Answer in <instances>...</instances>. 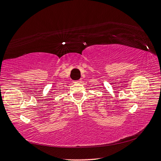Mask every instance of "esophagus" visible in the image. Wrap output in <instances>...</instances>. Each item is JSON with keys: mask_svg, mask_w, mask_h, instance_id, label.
<instances>
[{"mask_svg": "<svg viewBox=\"0 0 161 161\" xmlns=\"http://www.w3.org/2000/svg\"><path fill=\"white\" fill-rule=\"evenodd\" d=\"M75 82V83H81V80H77Z\"/></svg>", "mask_w": 161, "mask_h": 161, "instance_id": "esophagus-1", "label": "esophagus"}]
</instances>
